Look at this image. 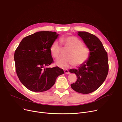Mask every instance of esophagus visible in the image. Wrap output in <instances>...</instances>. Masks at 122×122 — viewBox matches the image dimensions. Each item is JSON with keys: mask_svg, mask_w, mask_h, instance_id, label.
<instances>
[{"mask_svg": "<svg viewBox=\"0 0 122 122\" xmlns=\"http://www.w3.org/2000/svg\"><path fill=\"white\" fill-rule=\"evenodd\" d=\"M64 73H65L66 74H70V72H69V71H68V70H64Z\"/></svg>", "mask_w": 122, "mask_h": 122, "instance_id": "34e87169", "label": "esophagus"}]
</instances>
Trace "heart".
I'll return each mask as SVG.
<instances>
[{
  "label": "heart",
  "mask_w": 122,
  "mask_h": 122,
  "mask_svg": "<svg viewBox=\"0 0 122 122\" xmlns=\"http://www.w3.org/2000/svg\"><path fill=\"white\" fill-rule=\"evenodd\" d=\"M60 43L64 48L69 50L64 59L57 61L56 64L62 69H67L70 66H80L88 61L91 56L89 48L83 45V42L73 36H64L60 38ZM50 52L56 59H59L61 47L57 41H54L50 46Z\"/></svg>",
  "instance_id": "obj_1"
}]
</instances>
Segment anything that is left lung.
<instances>
[{"mask_svg": "<svg viewBox=\"0 0 122 122\" xmlns=\"http://www.w3.org/2000/svg\"><path fill=\"white\" fill-rule=\"evenodd\" d=\"M78 35L91 49V54L88 61L78 69L70 70L77 76L71 86L79 93L88 94L97 90L105 80L109 70L108 55L97 37L86 31H79Z\"/></svg>", "mask_w": 122, "mask_h": 122, "instance_id": "obj_1", "label": "left lung"}]
</instances>
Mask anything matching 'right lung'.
Returning <instances> with one entry per match:
<instances>
[{
	"label": "right lung",
	"mask_w": 122,
	"mask_h": 122,
	"mask_svg": "<svg viewBox=\"0 0 122 122\" xmlns=\"http://www.w3.org/2000/svg\"><path fill=\"white\" fill-rule=\"evenodd\" d=\"M58 35L49 31H38L24 37L14 53L18 78L29 90L43 92L50 89L57 78L64 74L56 66L46 68L54 62L50 46Z\"/></svg>",
	"instance_id": "obj_1"
}]
</instances>
